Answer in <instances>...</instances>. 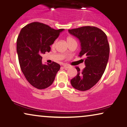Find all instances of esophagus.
Wrapping results in <instances>:
<instances>
[{"mask_svg": "<svg viewBox=\"0 0 127 127\" xmlns=\"http://www.w3.org/2000/svg\"><path fill=\"white\" fill-rule=\"evenodd\" d=\"M63 67L64 68H68L70 67L68 64H63Z\"/></svg>", "mask_w": 127, "mask_h": 127, "instance_id": "34e87169", "label": "esophagus"}]
</instances>
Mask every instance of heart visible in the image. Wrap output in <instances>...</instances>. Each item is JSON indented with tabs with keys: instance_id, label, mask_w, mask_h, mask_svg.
Segmentation results:
<instances>
[{
	"instance_id": "1",
	"label": "heart",
	"mask_w": 127,
	"mask_h": 127,
	"mask_svg": "<svg viewBox=\"0 0 127 127\" xmlns=\"http://www.w3.org/2000/svg\"><path fill=\"white\" fill-rule=\"evenodd\" d=\"M73 40H74V39H73L72 38V37H70V36H68V37H67V43L70 42V41H73ZM56 43V40L54 41V43H53L52 45V47H55V45Z\"/></svg>"
}]
</instances>
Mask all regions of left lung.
Returning <instances> with one entry per match:
<instances>
[{
	"instance_id": "1",
	"label": "left lung",
	"mask_w": 127,
	"mask_h": 127,
	"mask_svg": "<svg viewBox=\"0 0 127 127\" xmlns=\"http://www.w3.org/2000/svg\"><path fill=\"white\" fill-rule=\"evenodd\" d=\"M68 32L80 40L79 56L84 58L86 65L82 71L76 67L77 74L71 83L74 88L84 91L94 87L104 72L109 55L107 36L101 30L93 26L69 30Z\"/></svg>"
}]
</instances>
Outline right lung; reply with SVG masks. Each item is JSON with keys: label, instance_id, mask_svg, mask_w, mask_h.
<instances>
[{"label": "right lung", "instance_id": "add662e5", "mask_svg": "<svg viewBox=\"0 0 127 127\" xmlns=\"http://www.w3.org/2000/svg\"><path fill=\"white\" fill-rule=\"evenodd\" d=\"M63 30L33 22L22 28L17 39L16 51L22 71L30 84L39 90L50 87L60 69V65L54 62L43 64L41 55L50 51V45Z\"/></svg>", "mask_w": 127, "mask_h": 127}]
</instances>
